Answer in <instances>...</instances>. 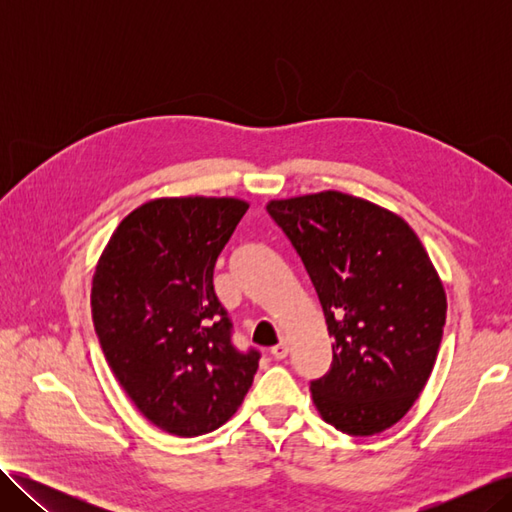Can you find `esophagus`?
<instances>
[{
	"label": "esophagus",
	"instance_id": "34e87169",
	"mask_svg": "<svg viewBox=\"0 0 512 512\" xmlns=\"http://www.w3.org/2000/svg\"><path fill=\"white\" fill-rule=\"evenodd\" d=\"M288 350H290V346H288V339H282L280 344L271 348V354L275 356V359H284V356H288Z\"/></svg>",
	"mask_w": 512,
	"mask_h": 512
}]
</instances>
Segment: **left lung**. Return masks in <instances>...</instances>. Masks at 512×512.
I'll use <instances>...</instances> for the list:
<instances>
[{
  "label": "left lung",
  "instance_id": "left-lung-1",
  "mask_svg": "<svg viewBox=\"0 0 512 512\" xmlns=\"http://www.w3.org/2000/svg\"><path fill=\"white\" fill-rule=\"evenodd\" d=\"M301 256L333 337V363L309 391L322 421L374 436L406 416L442 342L446 292L410 224L344 192L269 200Z\"/></svg>",
  "mask_w": 512,
  "mask_h": 512
}]
</instances>
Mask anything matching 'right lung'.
Masks as SVG:
<instances>
[{
  "instance_id": "right-lung-1",
  "label": "right lung",
  "mask_w": 512,
  "mask_h": 512,
  "mask_svg": "<svg viewBox=\"0 0 512 512\" xmlns=\"http://www.w3.org/2000/svg\"><path fill=\"white\" fill-rule=\"evenodd\" d=\"M245 200L153 198L121 220L91 280L102 352L147 421L179 438L222 427L250 391L260 354L230 344L213 267Z\"/></svg>"
}]
</instances>
